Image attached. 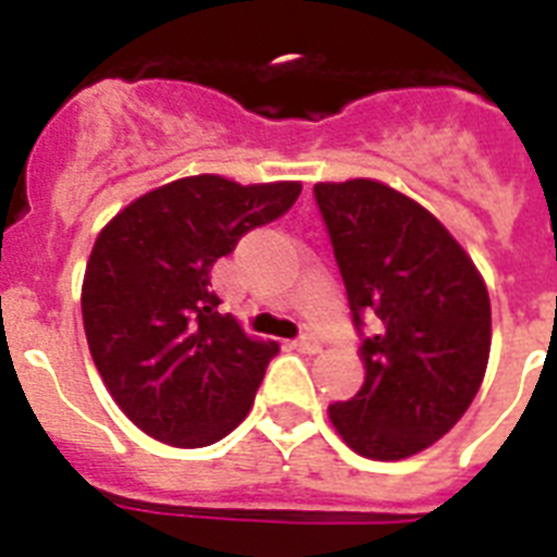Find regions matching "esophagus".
Wrapping results in <instances>:
<instances>
[{
	"mask_svg": "<svg viewBox=\"0 0 557 557\" xmlns=\"http://www.w3.org/2000/svg\"><path fill=\"white\" fill-rule=\"evenodd\" d=\"M297 347L304 349V352H321V338L314 335V332H304L300 338H297Z\"/></svg>",
	"mask_w": 557,
	"mask_h": 557,
	"instance_id": "obj_1",
	"label": "esophagus"
}]
</instances>
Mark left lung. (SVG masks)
Returning a JSON list of instances; mask_svg holds the SVG:
<instances>
[{
	"mask_svg": "<svg viewBox=\"0 0 557 557\" xmlns=\"http://www.w3.org/2000/svg\"><path fill=\"white\" fill-rule=\"evenodd\" d=\"M314 201L367 367L364 387L330 405V419L361 457H413L462 419L483 384L492 349L485 283L440 219L405 193L352 178L314 185Z\"/></svg>",
	"mask_w": 557,
	"mask_h": 557,
	"instance_id": "obj_1",
	"label": "left lung"
}]
</instances>
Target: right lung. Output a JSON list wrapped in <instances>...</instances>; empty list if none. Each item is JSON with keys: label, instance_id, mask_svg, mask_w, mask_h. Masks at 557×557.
<instances>
[{"label": "right lung", "instance_id": "right-lung-1", "mask_svg": "<svg viewBox=\"0 0 557 557\" xmlns=\"http://www.w3.org/2000/svg\"><path fill=\"white\" fill-rule=\"evenodd\" d=\"M297 196V182L178 178L98 234L83 277V330L107 389L147 436L205 448L248 416L280 347L219 312L210 269Z\"/></svg>", "mask_w": 557, "mask_h": 557}]
</instances>
